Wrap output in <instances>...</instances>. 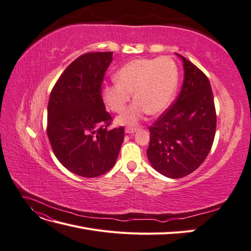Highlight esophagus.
Instances as JSON below:
<instances>
[{"instance_id": "34e87169", "label": "esophagus", "mask_w": 251, "mask_h": 251, "mask_svg": "<svg viewBox=\"0 0 251 251\" xmlns=\"http://www.w3.org/2000/svg\"><path fill=\"white\" fill-rule=\"evenodd\" d=\"M137 130H138L137 127H128V126H127V127H126L125 131H126V134H134Z\"/></svg>"}]
</instances>
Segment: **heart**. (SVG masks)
Segmentation results:
<instances>
[{
    "instance_id": "b5f03b06",
    "label": "heart",
    "mask_w": 251,
    "mask_h": 251,
    "mask_svg": "<svg viewBox=\"0 0 251 251\" xmlns=\"http://www.w3.org/2000/svg\"><path fill=\"white\" fill-rule=\"evenodd\" d=\"M178 67L170 56L139 58L126 63L116 73V85L103 89V101L113 112H123L134 93V103L116 118L133 126L146 114L158 115L172 102L178 86Z\"/></svg>"
}]
</instances>
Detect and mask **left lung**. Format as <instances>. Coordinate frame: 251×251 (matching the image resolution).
<instances>
[{"instance_id":"1","label":"left lung","mask_w":251,"mask_h":251,"mask_svg":"<svg viewBox=\"0 0 251 251\" xmlns=\"http://www.w3.org/2000/svg\"><path fill=\"white\" fill-rule=\"evenodd\" d=\"M183 63L184 80L176 101L150 126L147 151L151 166L163 176L185 177L203 163L214 142L217 116L210 82L199 68Z\"/></svg>"}]
</instances>
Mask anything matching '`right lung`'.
Here are the masks:
<instances>
[{
	"instance_id": "1",
	"label": "right lung",
	"mask_w": 251,
	"mask_h": 251,
	"mask_svg": "<svg viewBox=\"0 0 251 251\" xmlns=\"http://www.w3.org/2000/svg\"><path fill=\"white\" fill-rule=\"evenodd\" d=\"M113 52H91L72 62L53 87L47 107V135L57 160L71 173L94 178L116 162L123 126L108 130L111 116L101 82Z\"/></svg>"
}]
</instances>
